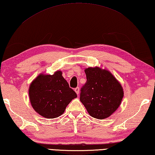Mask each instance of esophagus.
<instances>
[{"label": "esophagus", "instance_id": "1", "mask_svg": "<svg viewBox=\"0 0 155 155\" xmlns=\"http://www.w3.org/2000/svg\"><path fill=\"white\" fill-rule=\"evenodd\" d=\"M74 91H75V92H76V93H77V95L79 94V91H80V89H79V87H76V88L74 89Z\"/></svg>", "mask_w": 155, "mask_h": 155}]
</instances>
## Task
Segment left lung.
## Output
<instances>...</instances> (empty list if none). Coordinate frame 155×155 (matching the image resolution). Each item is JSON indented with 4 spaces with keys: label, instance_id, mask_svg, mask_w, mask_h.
<instances>
[{
    "label": "left lung",
    "instance_id": "8db88e82",
    "mask_svg": "<svg viewBox=\"0 0 155 155\" xmlns=\"http://www.w3.org/2000/svg\"><path fill=\"white\" fill-rule=\"evenodd\" d=\"M85 72L87 82L81 89V102L92 117L106 119L119 107L122 87L108 70L95 67L86 68Z\"/></svg>",
    "mask_w": 155,
    "mask_h": 155
}]
</instances>
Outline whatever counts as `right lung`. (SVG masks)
Wrapping results in <instances>:
<instances>
[{
  "label": "right lung",
  "mask_w": 155,
  "mask_h": 155,
  "mask_svg": "<svg viewBox=\"0 0 155 155\" xmlns=\"http://www.w3.org/2000/svg\"><path fill=\"white\" fill-rule=\"evenodd\" d=\"M32 108L47 119H54L62 114L66 106L77 95L70 88L61 71L53 75H38L29 88Z\"/></svg>",
  "instance_id": "right-lung-1"
}]
</instances>
